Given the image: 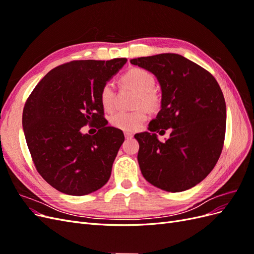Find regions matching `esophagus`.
<instances>
[{
	"instance_id": "34e87169",
	"label": "esophagus",
	"mask_w": 254,
	"mask_h": 254,
	"mask_svg": "<svg viewBox=\"0 0 254 254\" xmlns=\"http://www.w3.org/2000/svg\"><path fill=\"white\" fill-rule=\"evenodd\" d=\"M125 137L126 139H131V137H133V134L130 132H125Z\"/></svg>"
}]
</instances>
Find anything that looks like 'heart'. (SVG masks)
<instances>
[{
  "mask_svg": "<svg viewBox=\"0 0 254 254\" xmlns=\"http://www.w3.org/2000/svg\"><path fill=\"white\" fill-rule=\"evenodd\" d=\"M121 82L124 86L137 91L134 105L137 108L133 111H119L110 118L113 127L123 131L132 132L139 130L148 119V110L160 108L162 98L153 89L156 79L153 75L142 67H132L122 75ZM99 101L106 111L115 108V88L111 81L105 82L99 90Z\"/></svg>",
  "mask_w": 254,
  "mask_h": 254,
  "instance_id": "obj_1",
  "label": "heart"
}]
</instances>
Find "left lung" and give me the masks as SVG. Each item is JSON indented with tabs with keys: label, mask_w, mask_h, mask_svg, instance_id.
<instances>
[{
	"label": "left lung",
	"mask_w": 254,
	"mask_h": 254,
	"mask_svg": "<svg viewBox=\"0 0 254 254\" xmlns=\"http://www.w3.org/2000/svg\"><path fill=\"white\" fill-rule=\"evenodd\" d=\"M156 75L162 105L149 123L150 132L134 135L140 144L137 161L152 186L172 193L195 187L211 173L220 157L226 135V102L214 76L178 54L131 59ZM171 127L170 137L157 140Z\"/></svg>",
	"instance_id": "left-lung-1"
}]
</instances>
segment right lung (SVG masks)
Here are the masks:
<instances>
[{
	"label": "right lung",
	"instance_id": "obj_1",
	"mask_svg": "<svg viewBox=\"0 0 254 254\" xmlns=\"http://www.w3.org/2000/svg\"><path fill=\"white\" fill-rule=\"evenodd\" d=\"M126 58L73 60L51 70L26 99L22 124L37 172L54 189L88 195L108 182L125 137L108 126L99 90ZM87 125L94 136L83 135Z\"/></svg>",
	"mask_w": 254,
	"mask_h": 254
}]
</instances>
